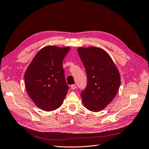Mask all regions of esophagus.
Here are the masks:
<instances>
[{"mask_svg": "<svg viewBox=\"0 0 149 149\" xmlns=\"http://www.w3.org/2000/svg\"><path fill=\"white\" fill-rule=\"evenodd\" d=\"M70 88H71V89H72V90H75V89H76V88H77V86H76V85H71V86H70Z\"/></svg>", "mask_w": 149, "mask_h": 149, "instance_id": "34e87169", "label": "esophagus"}]
</instances>
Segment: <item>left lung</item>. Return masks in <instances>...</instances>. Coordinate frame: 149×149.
<instances>
[{
	"label": "left lung",
	"instance_id": "left-lung-1",
	"mask_svg": "<svg viewBox=\"0 0 149 149\" xmlns=\"http://www.w3.org/2000/svg\"><path fill=\"white\" fill-rule=\"evenodd\" d=\"M86 76V88L81 97L85 107L100 112L111 102L120 85V75L111 57L103 49L91 47L77 49Z\"/></svg>",
	"mask_w": 149,
	"mask_h": 149
}]
</instances>
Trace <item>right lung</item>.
<instances>
[{
    "label": "right lung",
    "mask_w": 149,
    "mask_h": 149,
    "mask_svg": "<svg viewBox=\"0 0 149 149\" xmlns=\"http://www.w3.org/2000/svg\"><path fill=\"white\" fill-rule=\"evenodd\" d=\"M69 47L49 45L38 52L24 74L27 94L36 105L45 111L59 108L69 90L63 61Z\"/></svg>",
    "instance_id": "obj_1"
}]
</instances>
